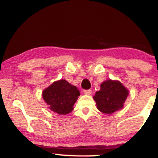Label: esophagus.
Returning a JSON list of instances; mask_svg holds the SVG:
<instances>
[{
  "mask_svg": "<svg viewBox=\"0 0 158 158\" xmlns=\"http://www.w3.org/2000/svg\"><path fill=\"white\" fill-rule=\"evenodd\" d=\"M84 94H87V95H90V94H91V90L88 89V90H84Z\"/></svg>",
  "mask_w": 158,
  "mask_h": 158,
  "instance_id": "obj_1",
  "label": "esophagus"
}]
</instances>
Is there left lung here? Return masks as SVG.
<instances>
[{
	"mask_svg": "<svg viewBox=\"0 0 158 158\" xmlns=\"http://www.w3.org/2000/svg\"><path fill=\"white\" fill-rule=\"evenodd\" d=\"M128 94V90L119 81L107 80L101 84L100 90L96 93L94 99L98 109L110 114L123 108Z\"/></svg>",
	"mask_w": 158,
	"mask_h": 158,
	"instance_id": "obj_1",
	"label": "left lung"
}]
</instances>
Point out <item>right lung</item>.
I'll use <instances>...</instances> for the list:
<instances>
[{
  "mask_svg": "<svg viewBox=\"0 0 158 158\" xmlns=\"http://www.w3.org/2000/svg\"><path fill=\"white\" fill-rule=\"evenodd\" d=\"M79 90L64 79L55 81L43 91V99L56 113L65 115L73 110L79 96Z\"/></svg>",
  "mask_w": 158,
  "mask_h": 158,
  "instance_id": "right-lung-1",
  "label": "right lung"
}]
</instances>
